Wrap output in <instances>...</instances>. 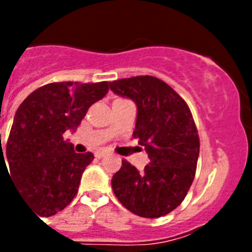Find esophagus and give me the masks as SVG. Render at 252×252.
I'll return each instance as SVG.
<instances>
[{
  "label": "esophagus",
  "mask_w": 252,
  "mask_h": 252,
  "mask_svg": "<svg viewBox=\"0 0 252 252\" xmlns=\"http://www.w3.org/2000/svg\"><path fill=\"white\" fill-rule=\"evenodd\" d=\"M107 154H108V152H106V150H98V152H95V157L103 158V157H106Z\"/></svg>",
  "instance_id": "obj_1"
}]
</instances>
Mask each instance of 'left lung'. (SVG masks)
<instances>
[{"label":"left lung","mask_w":252,"mask_h":252,"mask_svg":"<svg viewBox=\"0 0 252 252\" xmlns=\"http://www.w3.org/2000/svg\"><path fill=\"white\" fill-rule=\"evenodd\" d=\"M110 89L137 107L133 137L150 159L142 171L123 161L111 180L115 196L140 217H162L179 207L195 178L200 141L191 111L156 77L123 78Z\"/></svg>","instance_id":"left-lung-1"}]
</instances>
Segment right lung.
I'll return each instance as SVG.
<instances>
[{
    "label": "right lung",
    "mask_w": 252,
    "mask_h": 252,
    "mask_svg": "<svg viewBox=\"0 0 252 252\" xmlns=\"http://www.w3.org/2000/svg\"><path fill=\"white\" fill-rule=\"evenodd\" d=\"M108 82H55L39 87L18 107L6 144V162L22 199L41 217L63 211L80 187L94 156L74 152L63 136L76 132ZM1 158L5 162L1 149ZM5 162V163H6Z\"/></svg>",
    "instance_id": "obj_1"
}]
</instances>
